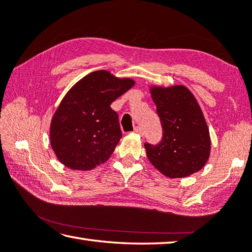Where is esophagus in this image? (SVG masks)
I'll return each instance as SVG.
<instances>
[{
    "instance_id": "esophagus-1",
    "label": "esophagus",
    "mask_w": 252,
    "mask_h": 252,
    "mask_svg": "<svg viewBox=\"0 0 252 252\" xmlns=\"http://www.w3.org/2000/svg\"><path fill=\"white\" fill-rule=\"evenodd\" d=\"M134 132H135V133H137V134L143 135V130H142V127H141V126H135Z\"/></svg>"
}]
</instances>
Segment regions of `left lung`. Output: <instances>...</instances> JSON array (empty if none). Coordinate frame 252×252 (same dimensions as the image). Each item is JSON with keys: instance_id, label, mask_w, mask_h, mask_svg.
I'll use <instances>...</instances> for the list:
<instances>
[{"instance_id": "1", "label": "left lung", "mask_w": 252, "mask_h": 252, "mask_svg": "<svg viewBox=\"0 0 252 252\" xmlns=\"http://www.w3.org/2000/svg\"><path fill=\"white\" fill-rule=\"evenodd\" d=\"M162 126L158 145L145 143L151 164L168 178H185L209 160L211 137L198 100L184 85L150 87Z\"/></svg>"}]
</instances>
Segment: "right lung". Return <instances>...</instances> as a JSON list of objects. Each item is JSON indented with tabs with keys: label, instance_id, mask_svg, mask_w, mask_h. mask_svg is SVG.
<instances>
[{
	"label": "right lung",
	"instance_id": "1",
	"mask_svg": "<svg viewBox=\"0 0 252 252\" xmlns=\"http://www.w3.org/2000/svg\"><path fill=\"white\" fill-rule=\"evenodd\" d=\"M109 71H95L73 85L54 112L51 147L59 161L73 170H91L110 158L122 133L111 102L134 85Z\"/></svg>",
	"mask_w": 252,
	"mask_h": 252
}]
</instances>
